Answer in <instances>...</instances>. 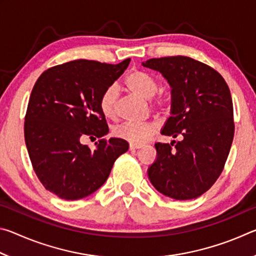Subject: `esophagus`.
I'll use <instances>...</instances> for the list:
<instances>
[{"instance_id":"34e87169","label":"esophagus","mask_w":256,"mask_h":256,"mask_svg":"<svg viewBox=\"0 0 256 256\" xmlns=\"http://www.w3.org/2000/svg\"><path fill=\"white\" fill-rule=\"evenodd\" d=\"M142 148V146H140V144H130V150L131 151H134V150H138V149H141Z\"/></svg>"}]
</instances>
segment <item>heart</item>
<instances>
[{
  "mask_svg": "<svg viewBox=\"0 0 256 256\" xmlns=\"http://www.w3.org/2000/svg\"><path fill=\"white\" fill-rule=\"evenodd\" d=\"M125 84L130 92L146 99L152 98L159 89L158 81L140 70L130 72L125 78ZM118 92L115 86H110L104 90L99 99V108L106 118H115L118 115ZM150 105L154 110H164L168 105V100L162 96H158L150 102ZM157 130L158 126L154 123H124L115 128L114 134L132 144H142L148 141Z\"/></svg>",
  "mask_w": 256,
  "mask_h": 256,
  "instance_id": "1",
  "label": "heart"
}]
</instances>
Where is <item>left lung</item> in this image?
Here are the masks:
<instances>
[{
    "mask_svg": "<svg viewBox=\"0 0 256 256\" xmlns=\"http://www.w3.org/2000/svg\"><path fill=\"white\" fill-rule=\"evenodd\" d=\"M144 66L162 73L172 86V116L162 131L180 136L157 142L148 176L154 188L175 200H190L216 183L226 164L235 124L230 90L214 68L188 56L150 58Z\"/></svg>",
    "mask_w": 256,
    "mask_h": 256,
    "instance_id": "left-lung-1",
    "label": "left lung"
}]
</instances>
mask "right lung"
I'll list each match as a JSON object with an SVG mask.
<instances>
[{"label":"right lung","mask_w":256,"mask_h":256,"mask_svg":"<svg viewBox=\"0 0 256 256\" xmlns=\"http://www.w3.org/2000/svg\"><path fill=\"white\" fill-rule=\"evenodd\" d=\"M130 60H71L50 68L34 84L24 118L26 146L38 180L58 198L79 200L92 194L128 151L123 138H102L108 125L99 99ZM86 136L98 138L94 150L80 144Z\"/></svg>","instance_id":"add662e5"}]
</instances>
